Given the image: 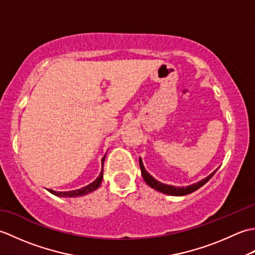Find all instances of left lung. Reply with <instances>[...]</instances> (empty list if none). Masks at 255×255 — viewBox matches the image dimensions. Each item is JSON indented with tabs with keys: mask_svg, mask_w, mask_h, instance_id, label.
<instances>
[{
	"mask_svg": "<svg viewBox=\"0 0 255 255\" xmlns=\"http://www.w3.org/2000/svg\"><path fill=\"white\" fill-rule=\"evenodd\" d=\"M139 165H140V169H141V174H142L144 182L147 183L151 188H153V189H155V191H158L160 193H163L165 195H171V196H184V195L191 194L195 191H197L198 188H200L203 185H205V184L207 183L210 180V178L214 176L216 171L218 170V169L215 170L207 177H205V178H203V180H200L196 183L192 184V185L180 187V186H174V185H167V184L161 183L158 180H155V178L152 175H150L149 173L147 172V170L144 169L141 158H139Z\"/></svg>",
	"mask_w": 255,
	"mask_h": 255,
	"instance_id": "8db88e82",
	"label": "left lung"
}]
</instances>
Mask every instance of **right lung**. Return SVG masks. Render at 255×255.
<instances>
[{
	"mask_svg": "<svg viewBox=\"0 0 255 255\" xmlns=\"http://www.w3.org/2000/svg\"><path fill=\"white\" fill-rule=\"evenodd\" d=\"M105 156L106 154L103 156L102 159V171L100 173V175L97 176L96 180L94 182H92L89 185H86L82 188H79V189H74V191H69V192H57V191H53V189L50 188H46L48 192H50L51 194L56 195L58 197H80V196H84L86 194H90L92 192L96 191L97 188L100 187L102 180H103V165H104V161H105Z\"/></svg>",
	"mask_w": 255,
	"mask_h": 255,
	"instance_id": "right-lung-1",
	"label": "right lung"
}]
</instances>
